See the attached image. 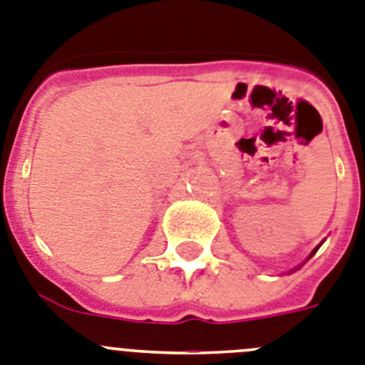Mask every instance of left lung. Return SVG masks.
<instances>
[{"label":"left lung","instance_id":"obj_1","mask_svg":"<svg viewBox=\"0 0 365 365\" xmlns=\"http://www.w3.org/2000/svg\"><path fill=\"white\" fill-rule=\"evenodd\" d=\"M317 251H318V247H317V249H314V251H313V252H311V255H309V258H311V256H313V255H314V252H317Z\"/></svg>","mask_w":365,"mask_h":365}]
</instances>
